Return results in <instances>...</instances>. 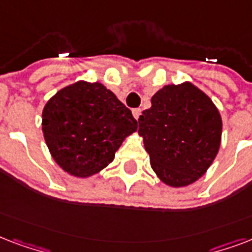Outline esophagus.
Returning a JSON list of instances; mask_svg holds the SVG:
<instances>
[{
    "mask_svg": "<svg viewBox=\"0 0 252 252\" xmlns=\"http://www.w3.org/2000/svg\"><path fill=\"white\" fill-rule=\"evenodd\" d=\"M140 113H142V110H140V109H132V116H134V118H135V120H138V118H139V116H140Z\"/></svg>",
    "mask_w": 252,
    "mask_h": 252,
    "instance_id": "1",
    "label": "esophagus"
}]
</instances>
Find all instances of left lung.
I'll use <instances>...</instances> for the list:
<instances>
[{"label": "left lung", "mask_w": 252, "mask_h": 252, "mask_svg": "<svg viewBox=\"0 0 252 252\" xmlns=\"http://www.w3.org/2000/svg\"><path fill=\"white\" fill-rule=\"evenodd\" d=\"M138 124L154 172L169 187L194 183L217 157L221 116L213 101L193 84L161 88Z\"/></svg>", "instance_id": "left-lung-1"}]
</instances>
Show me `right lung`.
I'll list each match as a JSON object with an SVG mask.
<instances>
[{"label": "right lung", "mask_w": 252, "mask_h": 252, "mask_svg": "<svg viewBox=\"0 0 252 252\" xmlns=\"http://www.w3.org/2000/svg\"><path fill=\"white\" fill-rule=\"evenodd\" d=\"M135 118L112 91L99 83L60 89L42 113V130L54 160L67 173L89 177L112 163Z\"/></svg>", "instance_id": "1"}]
</instances>
